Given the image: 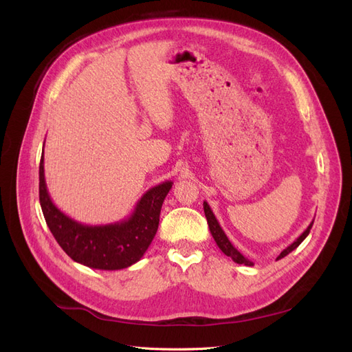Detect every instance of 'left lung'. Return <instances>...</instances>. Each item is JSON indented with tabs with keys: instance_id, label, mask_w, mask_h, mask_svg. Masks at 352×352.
Returning <instances> with one entry per match:
<instances>
[{
	"instance_id": "1",
	"label": "left lung",
	"mask_w": 352,
	"mask_h": 352,
	"mask_svg": "<svg viewBox=\"0 0 352 352\" xmlns=\"http://www.w3.org/2000/svg\"><path fill=\"white\" fill-rule=\"evenodd\" d=\"M204 212H206V217H207V223H208V228H210V232H211V235H212V238H214V241H216V243H217V247L223 251V254H226L228 257H230L233 261L235 263H238V264H245V265H254V263L251 261V260H248L247 257H243V255L233 247L232 245V242L229 241V238L226 236V233L223 232V229H221V226L219 225V221H217V219H216V216L212 214V211H211V208H210V206L207 204V201H204ZM313 223H314V220L310 223V225H308V228L301 233L300 236H298L289 247H287L286 250H283L280 254H279V257H278V260H280V258H283L285 255H287L289 252H292L298 245H300L307 236H308V233H310V229H311V226H313Z\"/></svg>"
}]
</instances>
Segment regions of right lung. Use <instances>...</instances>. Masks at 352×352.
Here are the masks:
<instances>
[{
	"mask_svg": "<svg viewBox=\"0 0 352 352\" xmlns=\"http://www.w3.org/2000/svg\"><path fill=\"white\" fill-rule=\"evenodd\" d=\"M173 182L148 189L132 214L109 225L89 226L70 219L50 198L44 175V153L39 163V202L47 225L69 257L87 267L120 270L140 261L150 247L160 221L163 201Z\"/></svg>",
	"mask_w": 352,
	"mask_h": 352,
	"instance_id": "right-lung-1",
	"label": "right lung"
}]
</instances>
